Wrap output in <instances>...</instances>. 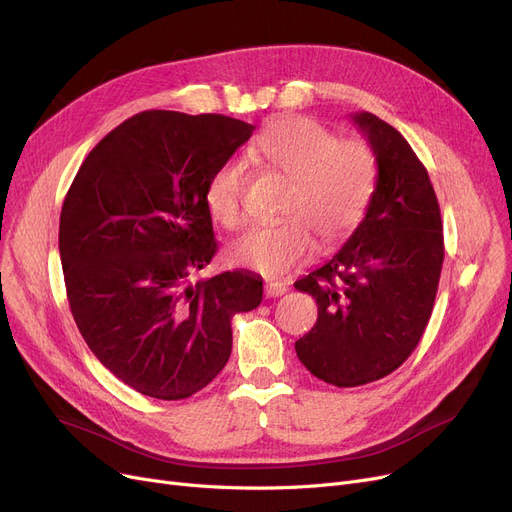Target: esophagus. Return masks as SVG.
Wrapping results in <instances>:
<instances>
[{"label": "esophagus", "instance_id": "obj_1", "mask_svg": "<svg viewBox=\"0 0 512 512\" xmlns=\"http://www.w3.org/2000/svg\"><path fill=\"white\" fill-rule=\"evenodd\" d=\"M283 294H287V287L283 283H266L264 285V296L266 298H279Z\"/></svg>", "mask_w": 512, "mask_h": 512}]
</instances>
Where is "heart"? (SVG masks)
<instances>
[{"label":"heart","mask_w":512,"mask_h":512,"mask_svg":"<svg viewBox=\"0 0 512 512\" xmlns=\"http://www.w3.org/2000/svg\"><path fill=\"white\" fill-rule=\"evenodd\" d=\"M254 152L289 179L281 204L283 221L256 225L237 237L231 260L266 277L304 264L314 236L325 246L348 239L362 223L377 185V156L362 139L337 135L310 116H283L266 125ZM248 166L233 156L216 166L204 191L208 212L227 229L243 221Z\"/></svg>","instance_id":"b5f03b06"}]
</instances>
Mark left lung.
<instances>
[{
	"instance_id": "8db88e82",
	"label": "left lung",
	"mask_w": 512,
	"mask_h": 512,
	"mask_svg": "<svg viewBox=\"0 0 512 512\" xmlns=\"http://www.w3.org/2000/svg\"><path fill=\"white\" fill-rule=\"evenodd\" d=\"M377 156V185L362 223L329 262L296 281L319 306L296 342L325 383L356 387L394 373L429 323L444 264L442 214L427 168L392 125L352 116Z\"/></svg>"
}]
</instances>
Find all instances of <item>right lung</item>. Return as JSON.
I'll return each mask as SVG.
<instances>
[{
	"mask_svg": "<svg viewBox=\"0 0 512 512\" xmlns=\"http://www.w3.org/2000/svg\"><path fill=\"white\" fill-rule=\"evenodd\" d=\"M256 127L223 114L139 112L81 164L60 214L66 296L89 350L135 392L183 400L231 356V319L262 302V279L225 271L204 191Z\"/></svg>",
	"mask_w": 512,
	"mask_h": 512,
	"instance_id": "1",
	"label": "right lung"
}]
</instances>
